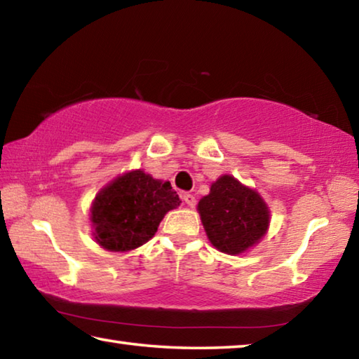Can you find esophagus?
Returning <instances> with one entry per match:
<instances>
[{
  "label": "esophagus",
  "instance_id": "34e87169",
  "mask_svg": "<svg viewBox=\"0 0 359 359\" xmlns=\"http://www.w3.org/2000/svg\"><path fill=\"white\" fill-rule=\"evenodd\" d=\"M182 199H184L188 208H194V205H196V198H194V194L191 193H184V198Z\"/></svg>",
  "mask_w": 359,
  "mask_h": 359
}]
</instances>
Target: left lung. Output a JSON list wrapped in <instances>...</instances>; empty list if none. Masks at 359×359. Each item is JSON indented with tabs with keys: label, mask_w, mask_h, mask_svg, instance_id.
<instances>
[{
	"label": "left lung",
	"mask_w": 359,
	"mask_h": 359,
	"mask_svg": "<svg viewBox=\"0 0 359 359\" xmlns=\"http://www.w3.org/2000/svg\"><path fill=\"white\" fill-rule=\"evenodd\" d=\"M203 226L217 250L239 255L258 244L269 226V209L259 194L233 175H222L198 204Z\"/></svg>",
	"instance_id": "obj_1"
}]
</instances>
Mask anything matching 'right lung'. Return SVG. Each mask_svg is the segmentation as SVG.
<instances>
[{
    "label": "right lung",
    "mask_w": 359,
    "mask_h": 359,
    "mask_svg": "<svg viewBox=\"0 0 359 359\" xmlns=\"http://www.w3.org/2000/svg\"><path fill=\"white\" fill-rule=\"evenodd\" d=\"M179 204L169 182L141 169L126 172L96 194L90 209L95 239L106 250H133L154 238L163 217Z\"/></svg>",
    "instance_id": "right-lung-1"
}]
</instances>
